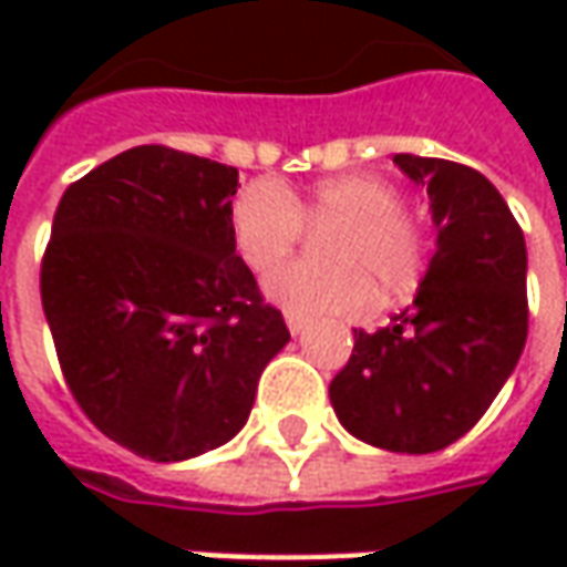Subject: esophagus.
Masks as SVG:
<instances>
[{
  "label": "esophagus",
  "instance_id": "obj_1",
  "mask_svg": "<svg viewBox=\"0 0 567 567\" xmlns=\"http://www.w3.org/2000/svg\"><path fill=\"white\" fill-rule=\"evenodd\" d=\"M287 328H290V334H302L306 331V318H296V316H287Z\"/></svg>",
  "mask_w": 567,
  "mask_h": 567
}]
</instances>
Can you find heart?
<instances>
[{
	"label": "heart",
	"mask_w": 567,
	"mask_h": 567,
	"mask_svg": "<svg viewBox=\"0 0 567 567\" xmlns=\"http://www.w3.org/2000/svg\"><path fill=\"white\" fill-rule=\"evenodd\" d=\"M302 220L328 224L324 265L293 261L265 280V296L296 318L360 316L381 302L416 293L429 265L423 224L401 207V188L375 173H343L321 179L302 195L258 179L229 207L233 243L251 271H271L302 236Z\"/></svg>",
	"instance_id": "obj_1"
}]
</instances>
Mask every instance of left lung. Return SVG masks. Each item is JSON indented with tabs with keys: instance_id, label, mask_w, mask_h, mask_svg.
Listing matches in <instances>:
<instances>
[{
	"instance_id": "8db88e82",
	"label": "left lung",
	"mask_w": 567,
	"mask_h": 567,
	"mask_svg": "<svg viewBox=\"0 0 567 567\" xmlns=\"http://www.w3.org/2000/svg\"><path fill=\"white\" fill-rule=\"evenodd\" d=\"M429 192L435 255L401 316L353 331V357L328 394L365 445L432 454L467 435L527 343V246L498 188L476 169L394 154Z\"/></svg>"
}]
</instances>
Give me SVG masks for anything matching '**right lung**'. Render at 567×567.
Masks as SVG:
<instances>
[{"instance_id":"right-lung-1","label":"right lung","mask_w":567,"mask_h":567,"mask_svg":"<svg viewBox=\"0 0 567 567\" xmlns=\"http://www.w3.org/2000/svg\"><path fill=\"white\" fill-rule=\"evenodd\" d=\"M239 169L142 144L65 188L40 268L65 384L106 439L173 464L246 425L287 347L236 255Z\"/></svg>"}]
</instances>
